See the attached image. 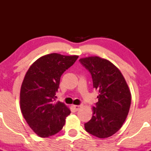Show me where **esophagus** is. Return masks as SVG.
Wrapping results in <instances>:
<instances>
[{"label":"esophagus","instance_id":"esophagus-1","mask_svg":"<svg viewBox=\"0 0 151 151\" xmlns=\"http://www.w3.org/2000/svg\"><path fill=\"white\" fill-rule=\"evenodd\" d=\"M74 109H76L77 111H78L80 108L82 107V104H79V105H74Z\"/></svg>","mask_w":151,"mask_h":151}]
</instances>
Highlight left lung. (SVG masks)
<instances>
[{"label": "left lung", "mask_w": 151, "mask_h": 151, "mask_svg": "<svg viewBox=\"0 0 151 151\" xmlns=\"http://www.w3.org/2000/svg\"><path fill=\"white\" fill-rule=\"evenodd\" d=\"M79 61L91 73L93 86L99 92L85 130L99 138L109 137L121 129L129 113L132 100L129 87L119 69L109 60L93 56Z\"/></svg>", "instance_id": "8db88e82"}]
</instances>
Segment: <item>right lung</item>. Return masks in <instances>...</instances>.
<instances>
[{
    "label": "right lung",
    "instance_id": "add662e5",
    "mask_svg": "<svg viewBox=\"0 0 151 151\" xmlns=\"http://www.w3.org/2000/svg\"><path fill=\"white\" fill-rule=\"evenodd\" d=\"M78 58L52 53L42 56L29 68L20 90L22 115L33 132L48 137L60 132L71 111L63 103L55 102L60 77Z\"/></svg>",
    "mask_w": 151,
    "mask_h": 151
}]
</instances>
